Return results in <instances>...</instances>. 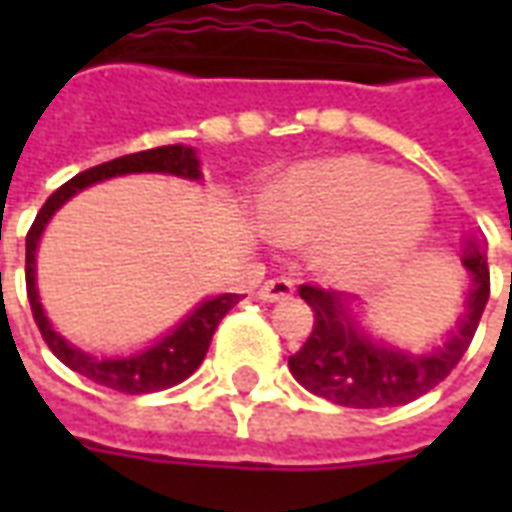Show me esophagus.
Listing matches in <instances>:
<instances>
[{"label": "esophagus", "mask_w": 512, "mask_h": 512, "mask_svg": "<svg viewBox=\"0 0 512 512\" xmlns=\"http://www.w3.org/2000/svg\"><path fill=\"white\" fill-rule=\"evenodd\" d=\"M257 296L263 301H282L293 296V282L290 279H268L263 288L257 290Z\"/></svg>", "instance_id": "esophagus-1"}]
</instances>
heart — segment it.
I'll list each match as a JSON object with an SVG mask.
<instances>
[{
	"label": "heart",
	"instance_id": "1",
	"mask_svg": "<svg viewBox=\"0 0 512 512\" xmlns=\"http://www.w3.org/2000/svg\"><path fill=\"white\" fill-rule=\"evenodd\" d=\"M433 219L428 186L365 156L290 169L263 200V227L282 246L315 245V266L340 285L392 274Z\"/></svg>",
	"mask_w": 512,
	"mask_h": 512
}]
</instances>
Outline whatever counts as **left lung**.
<instances>
[{
    "mask_svg": "<svg viewBox=\"0 0 512 512\" xmlns=\"http://www.w3.org/2000/svg\"><path fill=\"white\" fill-rule=\"evenodd\" d=\"M461 263L472 279L461 318L455 332L425 354L376 340L362 326L354 296L301 285L299 296L315 312V326L299 354L288 359L293 378L312 395L348 408L403 406L430 392L466 354L491 293L485 246L477 238L463 241Z\"/></svg>",
    "mask_w": 512,
    "mask_h": 512,
    "instance_id": "obj_1",
    "label": "left lung"
}]
</instances>
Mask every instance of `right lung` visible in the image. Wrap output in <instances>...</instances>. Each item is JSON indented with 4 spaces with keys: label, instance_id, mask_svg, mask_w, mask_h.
<instances>
[{
    "label": "right lung",
    "instance_id": "right-lung-1",
    "mask_svg": "<svg viewBox=\"0 0 512 512\" xmlns=\"http://www.w3.org/2000/svg\"><path fill=\"white\" fill-rule=\"evenodd\" d=\"M136 172H158V175L202 180L200 158H197L194 147L164 145L153 147V150H142V153H131V156L112 158V161L98 164L93 169H84L76 178L62 183L60 189L46 200V205L40 208L27 233V296L43 340H46L51 354L57 356L62 365H68L73 373L90 378L95 384L117 389V392L147 395V392H161V389H169V386L186 381L202 365L216 326L241 301V296L238 293H222V296H211V299L200 301L175 329H169L164 337H158L156 343L147 345L142 351L120 356H95L68 343L60 332H54V326H51V321L46 318V310L40 304L38 266H35L40 235L46 230V224L51 222V216L60 211L73 194H79L82 189L93 186V183H101V180L117 178V175H136Z\"/></svg>",
    "mask_w": 512,
    "mask_h": 512
}]
</instances>
